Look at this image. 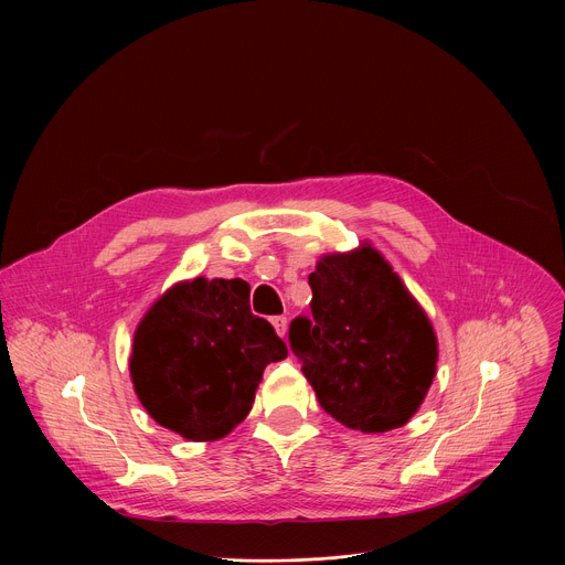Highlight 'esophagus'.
Listing matches in <instances>:
<instances>
[{
	"label": "esophagus",
	"mask_w": 565,
	"mask_h": 565,
	"mask_svg": "<svg viewBox=\"0 0 565 565\" xmlns=\"http://www.w3.org/2000/svg\"><path fill=\"white\" fill-rule=\"evenodd\" d=\"M273 327H275V331H277V335H286V331H288V317H284V315H277V317H273Z\"/></svg>",
	"instance_id": "obj_1"
}]
</instances>
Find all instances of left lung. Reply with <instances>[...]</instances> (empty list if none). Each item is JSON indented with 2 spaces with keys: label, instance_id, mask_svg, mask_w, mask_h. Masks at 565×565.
Here are the masks:
<instances>
[{
  "label": "left lung",
  "instance_id": "1",
  "mask_svg": "<svg viewBox=\"0 0 565 565\" xmlns=\"http://www.w3.org/2000/svg\"><path fill=\"white\" fill-rule=\"evenodd\" d=\"M310 317L288 342L321 409L351 429L405 425L436 375V335L399 277L369 246L329 255L308 275Z\"/></svg>",
  "mask_w": 565,
  "mask_h": 565
}]
</instances>
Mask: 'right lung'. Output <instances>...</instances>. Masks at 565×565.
<instances>
[{
    "label": "right lung",
    "instance_id": "1",
    "mask_svg": "<svg viewBox=\"0 0 565 565\" xmlns=\"http://www.w3.org/2000/svg\"><path fill=\"white\" fill-rule=\"evenodd\" d=\"M288 355L270 321L253 315L244 279L183 281L134 335L129 371L147 414L190 440H216L244 420L264 369Z\"/></svg>",
    "mask_w": 565,
    "mask_h": 565
}]
</instances>
